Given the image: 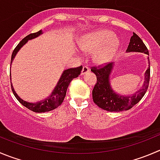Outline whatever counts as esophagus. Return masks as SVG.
<instances>
[{"label":"esophagus","instance_id":"obj_1","mask_svg":"<svg viewBox=\"0 0 160 160\" xmlns=\"http://www.w3.org/2000/svg\"><path fill=\"white\" fill-rule=\"evenodd\" d=\"M88 72H89V68H88L87 66H83V69H82V71H81V74H82V75H83V74L88 73Z\"/></svg>","mask_w":160,"mask_h":160}]
</instances>
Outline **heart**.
Segmentation results:
<instances>
[{
	"mask_svg": "<svg viewBox=\"0 0 160 160\" xmlns=\"http://www.w3.org/2000/svg\"><path fill=\"white\" fill-rule=\"evenodd\" d=\"M113 37L112 32L108 30L92 32L82 40L80 44V48L90 52L99 50L94 57L95 60L99 63L105 62L113 56L119 46L118 41Z\"/></svg>",
	"mask_w": 160,
	"mask_h": 160,
	"instance_id": "b5f03b06",
	"label": "heart"
}]
</instances>
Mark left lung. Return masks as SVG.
Returning a JSON list of instances; mask_svg holds the SVG:
<instances>
[{
    "instance_id": "1",
    "label": "left lung",
    "mask_w": 160,
    "mask_h": 160,
    "mask_svg": "<svg viewBox=\"0 0 160 160\" xmlns=\"http://www.w3.org/2000/svg\"><path fill=\"white\" fill-rule=\"evenodd\" d=\"M128 52H144L148 55V51L142 39L134 32L128 45ZM149 62V58H148ZM150 64V62H148ZM150 66V65H149ZM113 68V63H105L92 66L91 70L97 77V83L92 91L94 103L104 110L109 112H121L128 110L135 105L144 97L148 90L150 80V66L145 72V83L142 89L131 96H120L112 89L109 83V75Z\"/></svg>"
}]
</instances>
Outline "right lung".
<instances>
[{
	"label": "right lung",
	"instance_id": "1",
	"mask_svg": "<svg viewBox=\"0 0 160 160\" xmlns=\"http://www.w3.org/2000/svg\"><path fill=\"white\" fill-rule=\"evenodd\" d=\"M42 33V31L40 30L37 32H33V33H30L28 36H26L25 38H23L21 41L19 42V44L16 46L15 49H14L13 52H12V58H11V64H12V61H13L14 58H15V55L17 54V52L19 51V49L27 42L29 40H32V39L37 37L39 35H41ZM82 69H83V66H80L76 68H70V69H68L66 70H65L63 72L62 75L61 76V78L58 80V83H57L56 87L54 89L53 92L51 94V96H49L48 98L44 99V101H41V102H35V103H29V102H26V101H23L22 99L20 98L17 94L15 93V91H14V88L12 86V91L13 92L14 95L16 98L17 100L23 105L26 108H27L28 109L31 110L32 112H49L52 111V110L55 109V108H58L60 105L63 102L65 97H66V91H67V88L69 87L70 82L73 80L74 78H77V77H79V75L81 72Z\"/></svg>",
	"mask_w": 160,
	"mask_h": 160
}]
</instances>
